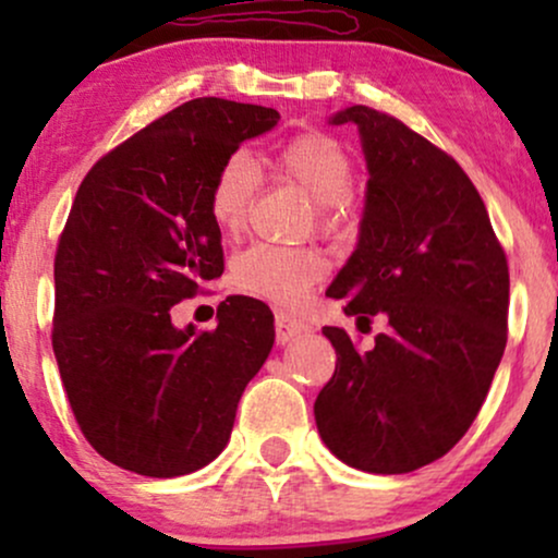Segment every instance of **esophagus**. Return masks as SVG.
Returning a JSON list of instances; mask_svg holds the SVG:
<instances>
[{
    "instance_id": "esophagus-1",
    "label": "esophagus",
    "mask_w": 558,
    "mask_h": 558,
    "mask_svg": "<svg viewBox=\"0 0 558 558\" xmlns=\"http://www.w3.org/2000/svg\"><path fill=\"white\" fill-rule=\"evenodd\" d=\"M306 330H310V325L301 317L288 315V312H278V315H275V338H278V343H291L293 338Z\"/></svg>"
}]
</instances>
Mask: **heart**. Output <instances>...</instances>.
<instances>
[{"label": "heart", "instance_id": "obj_1", "mask_svg": "<svg viewBox=\"0 0 558 558\" xmlns=\"http://www.w3.org/2000/svg\"><path fill=\"white\" fill-rule=\"evenodd\" d=\"M272 178L301 185L315 202L317 228L338 233L354 213V159L336 136L325 131H304L283 141L259 159ZM259 185L254 159L235 151L222 159L209 183L207 207L215 226L226 235L246 228L248 209ZM328 272V259L312 246H270L257 243L241 252L230 265L233 286L243 293L291 306Z\"/></svg>", "mask_w": 558, "mask_h": 558}]
</instances>
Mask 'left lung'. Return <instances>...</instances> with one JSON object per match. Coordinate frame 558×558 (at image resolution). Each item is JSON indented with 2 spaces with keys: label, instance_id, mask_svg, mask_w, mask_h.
<instances>
[{
  "label": "left lung",
  "instance_id": "left-lung-1",
  "mask_svg": "<svg viewBox=\"0 0 558 558\" xmlns=\"http://www.w3.org/2000/svg\"><path fill=\"white\" fill-rule=\"evenodd\" d=\"M369 181L356 252L328 288L373 349L323 328L336 373L315 401L341 462L403 475L435 462L475 422L506 349L509 265L488 209L459 162L393 114L354 105Z\"/></svg>",
  "mask_w": 558,
  "mask_h": 558
}]
</instances>
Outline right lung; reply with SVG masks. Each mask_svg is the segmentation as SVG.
<instances>
[{"mask_svg": "<svg viewBox=\"0 0 558 558\" xmlns=\"http://www.w3.org/2000/svg\"><path fill=\"white\" fill-rule=\"evenodd\" d=\"M278 110L204 96L107 151L78 185L54 254L52 349L81 433L146 477L202 470L230 438L246 383L275 341L272 312L230 296L217 328L170 310L220 278L207 196L222 159Z\"/></svg>", "mask_w": 558, "mask_h": 558, "instance_id": "obj_1", "label": "right lung"}]
</instances>
